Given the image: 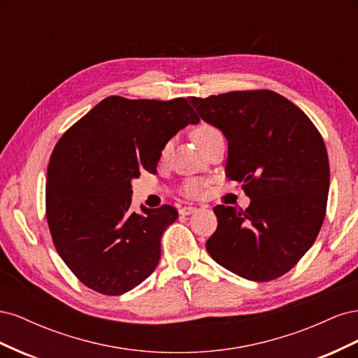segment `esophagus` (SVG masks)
<instances>
[{
	"instance_id": "esophagus-1",
	"label": "esophagus",
	"mask_w": 358,
	"mask_h": 358,
	"mask_svg": "<svg viewBox=\"0 0 358 358\" xmlns=\"http://www.w3.org/2000/svg\"><path fill=\"white\" fill-rule=\"evenodd\" d=\"M199 209L197 208H194V206H185V208H182L180 210H179V213L180 215H192V213H196Z\"/></svg>"
}]
</instances>
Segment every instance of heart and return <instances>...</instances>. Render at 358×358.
Wrapping results in <instances>:
<instances>
[{"mask_svg":"<svg viewBox=\"0 0 358 358\" xmlns=\"http://www.w3.org/2000/svg\"><path fill=\"white\" fill-rule=\"evenodd\" d=\"M213 133H218V129H216V128L212 127V125L201 124V125H199L196 129H194V138H196V142H200L201 138L208 137V136H210V134H213ZM167 148H169V145L166 146V149H167ZM187 191H188L189 196H197V194L200 192V185H199L197 182H189L188 187H187Z\"/></svg>","mask_w":358,"mask_h":358,"instance_id":"heart-1","label":"heart"}]
</instances>
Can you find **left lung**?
<instances>
[{"label":"left lung","instance_id":"8db88e82","mask_svg":"<svg viewBox=\"0 0 358 358\" xmlns=\"http://www.w3.org/2000/svg\"><path fill=\"white\" fill-rule=\"evenodd\" d=\"M204 122L229 142L225 175L243 183L246 210L215 206L206 242L220 266L248 280L285 275L315 242L330 188L327 149L296 104L273 91L191 96Z\"/></svg>","mask_w":358,"mask_h":358}]
</instances>
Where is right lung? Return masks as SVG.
<instances>
[{"mask_svg": "<svg viewBox=\"0 0 358 358\" xmlns=\"http://www.w3.org/2000/svg\"><path fill=\"white\" fill-rule=\"evenodd\" d=\"M200 117L185 99L107 96L53 149L46 179L48 224L59 257L82 284L121 296L152 275L171 206H131L133 179L157 171L162 149Z\"/></svg>", "mask_w": 358, "mask_h": 358, "instance_id": "1", "label": "right lung"}]
</instances>
